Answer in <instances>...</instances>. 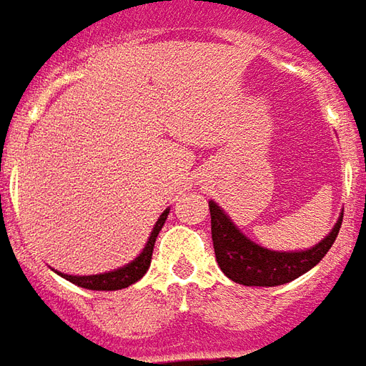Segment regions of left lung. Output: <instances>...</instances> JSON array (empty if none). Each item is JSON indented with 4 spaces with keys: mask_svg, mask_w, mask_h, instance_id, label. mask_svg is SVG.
<instances>
[{
    "mask_svg": "<svg viewBox=\"0 0 366 366\" xmlns=\"http://www.w3.org/2000/svg\"><path fill=\"white\" fill-rule=\"evenodd\" d=\"M211 234L214 256L224 276L242 286H282L312 270L335 242L343 214L320 244L302 252H276L246 238L219 204L211 201Z\"/></svg>",
    "mask_w": 366,
    "mask_h": 366,
    "instance_id": "1",
    "label": "left lung"
}]
</instances>
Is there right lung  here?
<instances>
[{
  "label": "right lung",
  "instance_id": "obj_1",
  "mask_svg": "<svg viewBox=\"0 0 366 366\" xmlns=\"http://www.w3.org/2000/svg\"><path fill=\"white\" fill-rule=\"evenodd\" d=\"M167 214H169V209H165V211L162 212V217L157 219L154 230H152V234L147 238L146 248L142 250V254L137 256L136 260H132L129 264H126V266L118 268V270L96 274V276H69V274H61V272H56V274H61L64 280H69V282L76 284V286L86 287V290H96V292H114V290H122V287H128L132 286V284H136L137 280L144 278V274H146L147 268H149V264H152L155 238L159 234V230H162L163 222L167 219Z\"/></svg>",
  "mask_w": 366,
  "mask_h": 366
}]
</instances>
